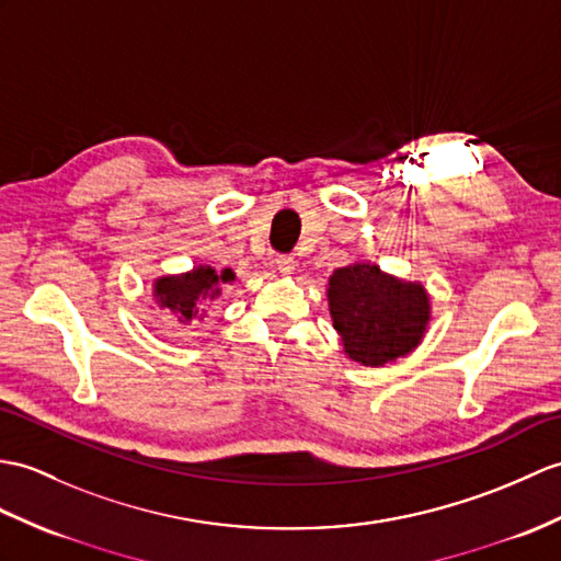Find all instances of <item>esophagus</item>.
I'll return each mask as SVG.
<instances>
[{
    "label": "esophagus",
    "instance_id": "esophagus-1",
    "mask_svg": "<svg viewBox=\"0 0 561 561\" xmlns=\"http://www.w3.org/2000/svg\"><path fill=\"white\" fill-rule=\"evenodd\" d=\"M275 265H277V270L282 272V275H291L294 267H296V260L291 255H277Z\"/></svg>",
    "mask_w": 561,
    "mask_h": 561
}]
</instances>
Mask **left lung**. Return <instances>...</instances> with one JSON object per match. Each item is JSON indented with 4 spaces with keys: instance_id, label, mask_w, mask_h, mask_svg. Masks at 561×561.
<instances>
[{
    "instance_id": "1",
    "label": "left lung",
    "mask_w": 561,
    "mask_h": 561,
    "mask_svg": "<svg viewBox=\"0 0 561 561\" xmlns=\"http://www.w3.org/2000/svg\"><path fill=\"white\" fill-rule=\"evenodd\" d=\"M328 301L344 354L360 366L380 368L411 354L430 324L425 286L389 275L375 263L334 270Z\"/></svg>"
}]
</instances>
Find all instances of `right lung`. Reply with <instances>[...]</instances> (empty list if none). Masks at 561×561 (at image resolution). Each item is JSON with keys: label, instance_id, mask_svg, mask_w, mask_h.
Returning <instances> with one entry per match:
<instances>
[{"label": "right lung", "instance_id": "add662e5", "mask_svg": "<svg viewBox=\"0 0 561 561\" xmlns=\"http://www.w3.org/2000/svg\"><path fill=\"white\" fill-rule=\"evenodd\" d=\"M237 275L229 267L215 270L210 265H198L181 275H164L152 282V296L158 306L172 316L179 324H191L195 318L205 316V308L217 296H221V284H231Z\"/></svg>", "mask_w": 561, "mask_h": 561}]
</instances>
